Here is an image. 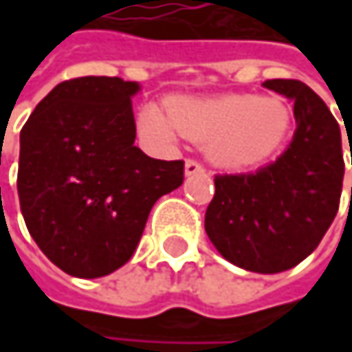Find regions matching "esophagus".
Listing matches in <instances>:
<instances>
[{
    "instance_id": "esophagus-1",
    "label": "esophagus",
    "mask_w": 352,
    "mask_h": 352,
    "mask_svg": "<svg viewBox=\"0 0 352 352\" xmlns=\"http://www.w3.org/2000/svg\"><path fill=\"white\" fill-rule=\"evenodd\" d=\"M204 173H206L204 165H199V163H197V161H193V159H187V161H185V175L193 177V175H204Z\"/></svg>"
}]
</instances>
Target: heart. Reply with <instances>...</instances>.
I'll return each mask as SVG.
<instances>
[{"label": "heart", "instance_id": "heart-1", "mask_svg": "<svg viewBox=\"0 0 352 352\" xmlns=\"http://www.w3.org/2000/svg\"><path fill=\"white\" fill-rule=\"evenodd\" d=\"M292 122V107L283 100L248 94L175 96L165 109L148 104L138 116L146 136L169 142L181 132L204 142L208 157L226 169H248L271 159L285 144Z\"/></svg>", "mask_w": 352, "mask_h": 352}]
</instances>
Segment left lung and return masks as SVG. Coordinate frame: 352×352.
Listing matches in <instances>:
<instances>
[{
  "mask_svg": "<svg viewBox=\"0 0 352 352\" xmlns=\"http://www.w3.org/2000/svg\"><path fill=\"white\" fill-rule=\"evenodd\" d=\"M263 87L294 102V138L254 173L216 175L206 232L226 261L269 275L296 267L320 245L338 212L344 161L338 122L306 83L269 79Z\"/></svg>",
  "mask_w": 352,
  "mask_h": 352,
  "instance_id": "obj_1",
  "label": "left lung"
}]
</instances>
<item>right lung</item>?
Masks as SVG:
<instances>
[{"mask_svg":"<svg viewBox=\"0 0 352 352\" xmlns=\"http://www.w3.org/2000/svg\"><path fill=\"white\" fill-rule=\"evenodd\" d=\"M136 81L58 83L20 132L18 195L40 250L65 273L96 279L130 261L155 201L183 183V161L134 146Z\"/></svg>","mask_w":352,"mask_h":352,"instance_id":"obj_1","label":"right lung"}]
</instances>
